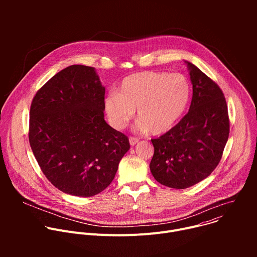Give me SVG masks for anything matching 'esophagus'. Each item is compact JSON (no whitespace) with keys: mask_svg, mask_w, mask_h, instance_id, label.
I'll use <instances>...</instances> for the list:
<instances>
[{"mask_svg":"<svg viewBox=\"0 0 257 257\" xmlns=\"http://www.w3.org/2000/svg\"><path fill=\"white\" fill-rule=\"evenodd\" d=\"M139 140H138V138H136V137H130L129 138V142H130V145H132V146H134L137 142H138Z\"/></svg>","mask_w":257,"mask_h":257,"instance_id":"esophagus-1","label":"esophagus"}]
</instances>
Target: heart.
Returning a JSON list of instances; mask_svg holds the SVG:
<instances>
[{"label":"heart","mask_w":257,"mask_h":257,"mask_svg":"<svg viewBox=\"0 0 257 257\" xmlns=\"http://www.w3.org/2000/svg\"><path fill=\"white\" fill-rule=\"evenodd\" d=\"M190 97L191 85L185 75L145 71L124 78L118 91L106 95L104 108L116 129L124 128L137 109L138 130L161 135L184 115Z\"/></svg>","instance_id":"obj_1"}]
</instances>
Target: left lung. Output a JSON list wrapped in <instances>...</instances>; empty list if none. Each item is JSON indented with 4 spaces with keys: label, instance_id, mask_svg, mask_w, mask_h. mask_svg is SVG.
Here are the masks:
<instances>
[{
    "label": "left lung",
    "instance_id": "obj_1",
    "mask_svg": "<svg viewBox=\"0 0 257 257\" xmlns=\"http://www.w3.org/2000/svg\"><path fill=\"white\" fill-rule=\"evenodd\" d=\"M193 88L189 112L167 133L152 139L151 172L161 184L191 187L216 168L230 133L228 106L219 86L186 62Z\"/></svg>",
    "mask_w": 257,
    "mask_h": 257
}]
</instances>
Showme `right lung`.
I'll return each mask as SVG.
<instances>
[{
	"instance_id": "obj_1",
	"label": "right lung",
	"mask_w": 257,
	"mask_h": 257,
	"mask_svg": "<svg viewBox=\"0 0 257 257\" xmlns=\"http://www.w3.org/2000/svg\"><path fill=\"white\" fill-rule=\"evenodd\" d=\"M104 87L93 67L69 66L34 95L29 143L41 170L64 193L89 197L114 180L128 137L104 121Z\"/></svg>"
}]
</instances>
